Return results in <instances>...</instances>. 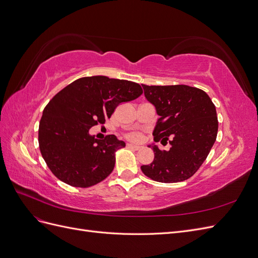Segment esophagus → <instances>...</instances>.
<instances>
[{
    "label": "esophagus",
    "instance_id": "34e87169",
    "mask_svg": "<svg viewBox=\"0 0 258 258\" xmlns=\"http://www.w3.org/2000/svg\"><path fill=\"white\" fill-rule=\"evenodd\" d=\"M127 148H129V150H134V151H139L141 147L138 145H134V144H127Z\"/></svg>",
    "mask_w": 258,
    "mask_h": 258
}]
</instances>
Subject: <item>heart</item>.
<instances>
[{
  "instance_id": "obj_1",
  "label": "heart",
  "mask_w": 258,
  "mask_h": 258,
  "mask_svg": "<svg viewBox=\"0 0 258 258\" xmlns=\"http://www.w3.org/2000/svg\"><path fill=\"white\" fill-rule=\"evenodd\" d=\"M124 139L128 140V141H130V142L139 143L143 140V136H142V134H140V132L132 131V132H128V134L124 135Z\"/></svg>"
}]
</instances>
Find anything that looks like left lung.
I'll return each mask as SVG.
<instances>
[{
  "label": "left lung",
  "mask_w": 258,
  "mask_h": 258,
  "mask_svg": "<svg viewBox=\"0 0 258 258\" xmlns=\"http://www.w3.org/2000/svg\"><path fill=\"white\" fill-rule=\"evenodd\" d=\"M142 86L160 116L154 141L171 144L168 152L153 146L154 161L142 166V172L160 183L185 181L197 172L215 142V105L204 90L191 86Z\"/></svg>",
  "instance_id": "left-lung-1"
}]
</instances>
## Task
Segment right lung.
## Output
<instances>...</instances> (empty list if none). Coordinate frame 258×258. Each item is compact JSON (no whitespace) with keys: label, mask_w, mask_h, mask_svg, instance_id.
I'll return each instance as SVG.
<instances>
[{"label":"right lung","mask_w":258,"mask_h":258,"mask_svg":"<svg viewBox=\"0 0 258 258\" xmlns=\"http://www.w3.org/2000/svg\"><path fill=\"white\" fill-rule=\"evenodd\" d=\"M143 93L138 83L97 75L68 85L45 106L38 126V145L53 175L74 187L102 182L115 167V154L126 146L114 135L103 140L89 129L104 124L115 108Z\"/></svg>","instance_id":"obj_1"}]
</instances>
